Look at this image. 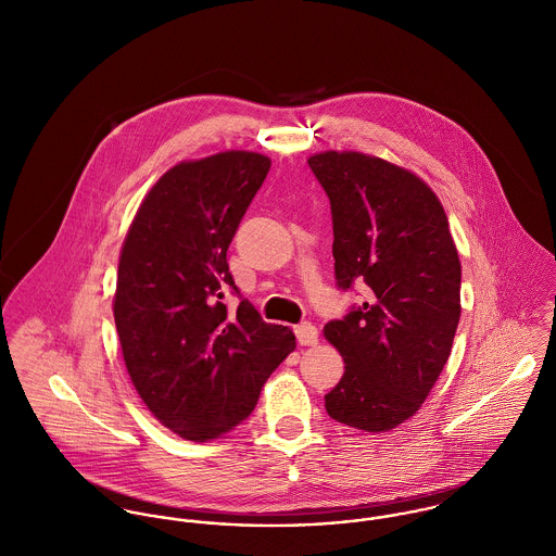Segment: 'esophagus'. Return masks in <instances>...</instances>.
Returning a JSON list of instances; mask_svg holds the SVG:
<instances>
[{
  "instance_id": "1",
  "label": "esophagus",
  "mask_w": 556,
  "mask_h": 556,
  "mask_svg": "<svg viewBox=\"0 0 556 556\" xmlns=\"http://www.w3.org/2000/svg\"><path fill=\"white\" fill-rule=\"evenodd\" d=\"M295 336L302 346H315L318 342L317 327L313 323H300L295 325Z\"/></svg>"
}]
</instances>
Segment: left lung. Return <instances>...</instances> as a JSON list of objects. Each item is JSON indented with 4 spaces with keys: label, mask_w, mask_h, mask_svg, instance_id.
Listing matches in <instances>:
<instances>
[{
    "label": "left lung",
    "mask_w": 556,
    "mask_h": 556,
    "mask_svg": "<svg viewBox=\"0 0 556 556\" xmlns=\"http://www.w3.org/2000/svg\"><path fill=\"white\" fill-rule=\"evenodd\" d=\"M308 164L331 203L338 287H368L359 308L323 329L344 359L325 408L344 426L388 432L419 410L452 353L458 250L439 197L408 168L333 150Z\"/></svg>",
    "instance_id": "8db88e82"
}]
</instances>
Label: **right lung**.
I'll return each mask as SVG.
<instances>
[{
	"mask_svg": "<svg viewBox=\"0 0 556 556\" xmlns=\"http://www.w3.org/2000/svg\"><path fill=\"white\" fill-rule=\"evenodd\" d=\"M271 160L229 150L168 168L126 233L113 317L126 370L162 426L205 443L256 406L269 375L295 351L289 327L265 323L238 291L229 243Z\"/></svg>",
	"mask_w": 556,
	"mask_h": 556,
	"instance_id": "right-lung-1",
	"label": "right lung"
}]
</instances>
